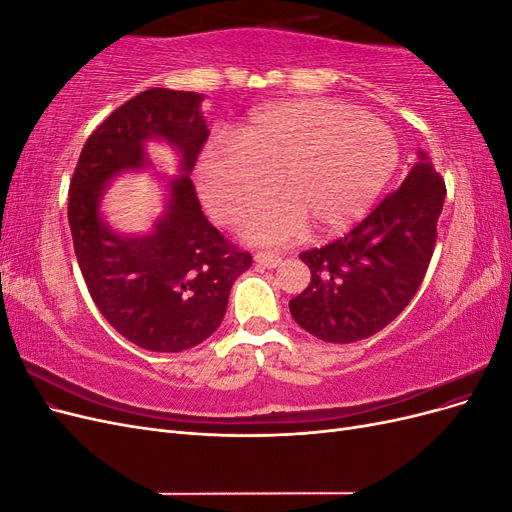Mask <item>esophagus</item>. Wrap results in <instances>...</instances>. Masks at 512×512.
Wrapping results in <instances>:
<instances>
[{
    "label": "esophagus",
    "mask_w": 512,
    "mask_h": 512,
    "mask_svg": "<svg viewBox=\"0 0 512 512\" xmlns=\"http://www.w3.org/2000/svg\"><path fill=\"white\" fill-rule=\"evenodd\" d=\"M254 260L258 262L260 267H265V269H273V267H277L282 262L280 254H273V252H258L254 256Z\"/></svg>",
    "instance_id": "1"
}]
</instances>
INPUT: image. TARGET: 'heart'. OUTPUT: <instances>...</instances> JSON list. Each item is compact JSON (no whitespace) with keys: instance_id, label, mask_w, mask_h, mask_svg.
Segmentation results:
<instances>
[{"instance_id":"b5f03b06","label":"heart","mask_w":512,"mask_h":512,"mask_svg":"<svg viewBox=\"0 0 512 512\" xmlns=\"http://www.w3.org/2000/svg\"><path fill=\"white\" fill-rule=\"evenodd\" d=\"M399 160L393 132L352 106L305 100L265 108L209 149L198 192L222 224L239 222L275 185L284 200L260 207L241 226L260 243H288L312 226L316 237L359 224ZM276 183H272V179Z\"/></svg>"}]
</instances>
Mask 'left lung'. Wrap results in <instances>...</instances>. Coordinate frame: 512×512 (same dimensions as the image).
Segmentation results:
<instances>
[{"mask_svg": "<svg viewBox=\"0 0 512 512\" xmlns=\"http://www.w3.org/2000/svg\"><path fill=\"white\" fill-rule=\"evenodd\" d=\"M446 196L421 151L399 188L346 237L301 252L312 282L290 301L294 322L329 344H352L393 322L423 284Z\"/></svg>", "mask_w": 512, "mask_h": 512, "instance_id": "1", "label": "left lung"}]
</instances>
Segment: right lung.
<instances>
[{
    "label": "right lung",
    "instance_id": "1",
    "mask_svg": "<svg viewBox=\"0 0 512 512\" xmlns=\"http://www.w3.org/2000/svg\"><path fill=\"white\" fill-rule=\"evenodd\" d=\"M203 96L153 87L121 104L87 138L68 194L74 254L91 299L111 327L138 348L181 352L220 327L237 277L252 267L211 226L188 177L209 130ZM151 137L175 146L184 175L169 184V203L149 236L121 238L105 226L99 200L105 183L146 165Z\"/></svg>",
    "mask_w": 512,
    "mask_h": 512
}]
</instances>
